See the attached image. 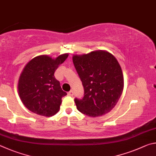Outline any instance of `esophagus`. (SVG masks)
<instances>
[{"instance_id":"obj_1","label":"esophagus","mask_w":156,"mask_h":156,"mask_svg":"<svg viewBox=\"0 0 156 156\" xmlns=\"http://www.w3.org/2000/svg\"><path fill=\"white\" fill-rule=\"evenodd\" d=\"M73 94H74V92H73V90H70L69 92H68V96H73Z\"/></svg>"}]
</instances>
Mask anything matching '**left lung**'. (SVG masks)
I'll list each match as a JSON object with an SVG mask.
<instances>
[{
	"instance_id": "obj_1",
	"label": "left lung",
	"mask_w": 156,
	"mask_h": 156,
	"mask_svg": "<svg viewBox=\"0 0 156 156\" xmlns=\"http://www.w3.org/2000/svg\"><path fill=\"white\" fill-rule=\"evenodd\" d=\"M73 62L84 89L81 99L75 98L77 110L91 117L110 112L121 97L124 86L122 69L113 55L96 51L74 55Z\"/></svg>"
}]
</instances>
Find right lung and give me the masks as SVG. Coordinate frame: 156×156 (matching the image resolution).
<instances>
[{
	"instance_id": "right-lung-1",
	"label": "right lung",
	"mask_w": 156,
	"mask_h": 156,
	"mask_svg": "<svg viewBox=\"0 0 156 156\" xmlns=\"http://www.w3.org/2000/svg\"><path fill=\"white\" fill-rule=\"evenodd\" d=\"M68 56L66 53L52 59L40 55L27 63L19 78L18 88L22 102L29 110L48 117L59 111L62 98L67 94L54 73Z\"/></svg>"
}]
</instances>
